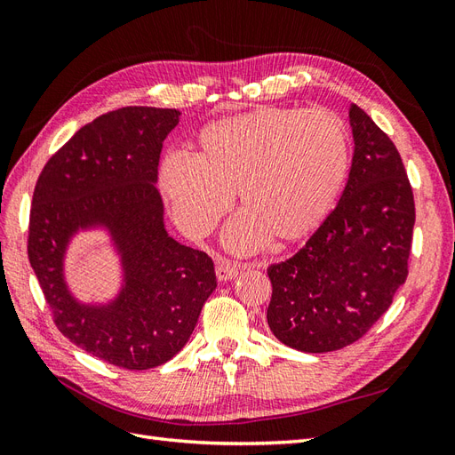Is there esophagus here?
<instances>
[{
    "instance_id": "34e87169",
    "label": "esophagus",
    "mask_w": 455,
    "mask_h": 455,
    "mask_svg": "<svg viewBox=\"0 0 455 455\" xmlns=\"http://www.w3.org/2000/svg\"><path fill=\"white\" fill-rule=\"evenodd\" d=\"M237 275H239V267L233 266L231 261H228L224 258L216 261V277H218V281H231V279H235Z\"/></svg>"
}]
</instances>
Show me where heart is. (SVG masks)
<instances>
[{
	"instance_id": "b5f03b06",
	"label": "heart",
	"mask_w": 455,
	"mask_h": 455,
	"mask_svg": "<svg viewBox=\"0 0 455 455\" xmlns=\"http://www.w3.org/2000/svg\"><path fill=\"white\" fill-rule=\"evenodd\" d=\"M347 127L334 112L264 106L203 127L196 157L161 163L159 188L189 235H204L237 191L244 211L228 231L235 252L269 239H306L334 209L349 172Z\"/></svg>"
}]
</instances>
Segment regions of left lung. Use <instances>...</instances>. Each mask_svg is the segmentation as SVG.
Here are the masks:
<instances>
[{
    "label": "left lung",
    "instance_id": "left-lung-1",
    "mask_svg": "<svg viewBox=\"0 0 455 455\" xmlns=\"http://www.w3.org/2000/svg\"><path fill=\"white\" fill-rule=\"evenodd\" d=\"M349 123L355 151L336 209L304 249L267 267V324L304 353L338 351L363 338L408 277L416 206L403 159L356 104Z\"/></svg>",
    "mask_w": 455,
    "mask_h": 455
}]
</instances>
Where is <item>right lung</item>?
I'll use <instances>...</instances> for the list:
<instances>
[{
	"label": "right lung",
	"mask_w": 455,
	"mask_h": 455,
	"mask_svg": "<svg viewBox=\"0 0 455 455\" xmlns=\"http://www.w3.org/2000/svg\"><path fill=\"white\" fill-rule=\"evenodd\" d=\"M171 108L129 106L81 127L41 171L32 197L28 258L60 332L104 363L161 366L180 351L216 288L214 264L174 241L156 188ZM104 227L122 256L124 286L102 307L77 302L63 279L67 243Z\"/></svg>",
	"instance_id": "1"
}]
</instances>
